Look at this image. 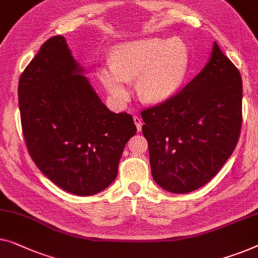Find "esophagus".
Here are the masks:
<instances>
[{
	"instance_id": "obj_1",
	"label": "esophagus",
	"mask_w": 258,
	"mask_h": 258,
	"mask_svg": "<svg viewBox=\"0 0 258 258\" xmlns=\"http://www.w3.org/2000/svg\"><path fill=\"white\" fill-rule=\"evenodd\" d=\"M134 123L136 124V128H137V132L140 133L142 130V120L138 116H134Z\"/></svg>"
}]
</instances>
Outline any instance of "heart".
Masks as SVG:
<instances>
[{
    "instance_id": "obj_1",
    "label": "heart",
    "mask_w": 258,
    "mask_h": 258,
    "mask_svg": "<svg viewBox=\"0 0 258 258\" xmlns=\"http://www.w3.org/2000/svg\"><path fill=\"white\" fill-rule=\"evenodd\" d=\"M188 71L187 47L179 39L148 37L118 44L111 65L99 70L98 77L117 101L129 96V81L136 79L138 98L145 103H162L181 88Z\"/></svg>"
}]
</instances>
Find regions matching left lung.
<instances>
[{
  "label": "left lung",
  "instance_id": "8db88e82",
  "mask_svg": "<svg viewBox=\"0 0 258 258\" xmlns=\"http://www.w3.org/2000/svg\"><path fill=\"white\" fill-rule=\"evenodd\" d=\"M141 115L154 180L171 193L196 191L215 177L237 144L241 74L214 42L192 81Z\"/></svg>",
  "mask_w": 258,
  "mask_h": 258
}]
</instances>
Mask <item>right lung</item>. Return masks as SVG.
I'll return each instance as SVG.
<instances>
[{"instance_id":"right-lung-1","label":"right lung","mask_w":258,"mask_h":258,"mask_svg":"<svg viewBox=\"0 0 258 258\" xmlns=\"http://www.w3.org/2000/svg\"><path fill=\"white\" fill-rule=\"evenodd\" d=\"M65 37L46 40L18 83L29 154L59 187L76 196L103 191L117 175L123 149L137 129L113 113L85 77Z\"/></svg>"}]
</instances>
